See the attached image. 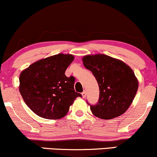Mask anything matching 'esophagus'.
Wrapping results in <instances>:
<instances>
[{
	"instance_id": "34e87169",
	"label": "esophagus",
	"mask_w": 157,
	"mask_h": 157,
	"mask_svg": "<svg viewBox=\"0 0 157 157\" xmlns=\"http://www.w3.org/2000/svg\"><path fill=\"white\" fill-rule=\"evenodd\" d=\"M82 98H86V92L85 91V90L82 93Z\"/></svg>"
}]
</instances>
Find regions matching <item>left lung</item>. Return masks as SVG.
<instances>
[{
	"mask_svg": "<svg viewBox=\"0 0 157 157\" xmlns=\"http://www.w3.org/2000/svg\"><path fill=\"white\" fill-rule=\"evenodd\" d=\"M84 67L93 73L99 87L97 105L90 106L95 116L111 119L124 114L132 103L138 80L132 68L124 61L105 54L87 55Z\"/></svg>",
	"mask_w": 157,
	"mask_h": 157,
	"instance_id": "1",
	"label": "left lung"
}]
</instances>
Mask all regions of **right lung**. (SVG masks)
<instances>
[{"label":"right lung","mask_w":157,"mask_h":157,"mask_svg":"<svg viewBox=\"0 0 157 157\" xmlns=\"http://www.w3.org/2000/svg\"><path fill=\"white\" fill-rule=\"evenodd\" d=\"M75 59L71 54L59 53L34 62L21 71L19 90L27 106L37 116L60 119L80 94L74 89L75 77L65 71Z\"/></svg>","instance_id":"add662e5"}]
</instances>
